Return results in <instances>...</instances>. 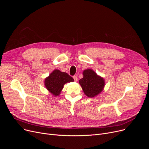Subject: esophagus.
Masks as SVG:
<instances>
[{
  "label": "esophagus",
  "instance_id": "34e87169",
  "mask_svg": "<svg viewBox=\"0 0 149 149\" xmlns=\"http://www.w3.org/2000/svg\"><path fill=\"white\" fill-rule=\"evenodd\" d=\"M73 79H74V81H77L78 78H77V77L76 75H74V76H73Z\"/></svg>",
  "mask_w": 149,
  "mask_h": 149
}]
</instances>
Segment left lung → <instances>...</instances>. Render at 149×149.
Listing matches in <instances>:
<instances>
[{
    "label": "left lung",
    "mask_w": 149,
    "mask_h": 149,
    "mask_svg": "<svg viewBox=\"0 0 149 149\" xmlns=\"http://www.w3.org/2000/svg\"><path fill=\"white\" fill-rule=\"evenodd\" d=\"M83 77L79 80V83L85 95L88 97H94L103 91L104 80L92 69L84 70Z\"/></svg>",
    "instance_id": "1"
}]
</instances>
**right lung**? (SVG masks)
<instances>
[{
    "label": "right lung",
    "mask_w": 149,
    "mask_h": 149,
    "mask_svg": "<svg viewBox=\"0 0 149 149\" xmlns=\"http://www.w3.org/2000/svg\"><path fill=\"white\" fill-rule=\"evenodd\" d=\"M74 81L73 78L67 73L56 69L45 79V84L46 89L51 93L55 96H57L60 93L65 83Z\"/></svg>",
    "instance_id": "obj_1"
}]
</instances>
